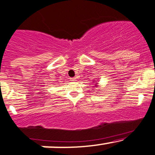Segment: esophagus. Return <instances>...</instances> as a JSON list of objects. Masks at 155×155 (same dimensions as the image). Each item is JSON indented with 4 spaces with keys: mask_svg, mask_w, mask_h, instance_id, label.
I'll list each match as a JSON object with an SVG mask.
<instances>
[{
    "mask_svg": "<svg viewBox=\"0 0 155 155\" xmlns=\"http://www.w3.org/2000/svg\"><path fill=\"white\" fill-rule=\"evenodd\" d=\"M71 81H76V77H73V78H71Z\"/></svg>",
    "mask_w": 155,
    "mask_h": 155,
    "instance_id": "esophagus-1",
    "label": "esophagus"
}]
</instances>
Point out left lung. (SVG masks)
<instances>
[{
	"label": "left lung",
	"instance_id": "8db88e82",
	"mask_svg": "<svg viewBox=\"0 0 155 155\" xmlns=\"http://www.w3.org/2000/svg\"><path fill=\"white\" fill-rule=\"evenodd\" d=\"M93 82L96 83V81H93ZM98 83H96V84H95V86L94 87H98Z\"/></svg>",
	"mask_w": 155,
	"mask_h": 155
}]
</instances>
